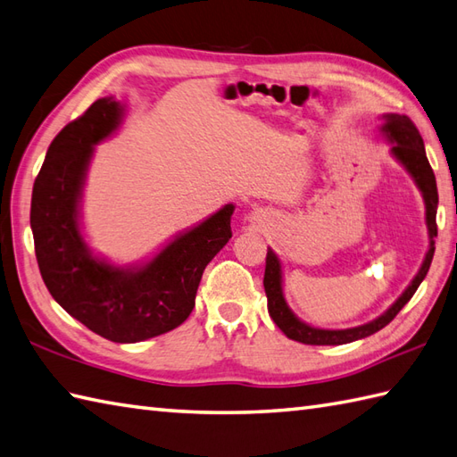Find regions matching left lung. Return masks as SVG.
Returning a JSON list of instances; mask_svg holds the SVG:
<instances>
[{
  "instance_id": "left-lung-1",
  "label": "left lung",
  "mask_w": 457,
  "mask_h": 457,
  "mask_svg": "<svg viewBox=\"0 0 457 457\" xmlns=\"http://www.w3.org/2000/svg\"><path fill=\"white\" fill-rule=\"evenodd\" d=\"M385 125H383V133L389 137L393 143V156L397 158L401 164L409 170V174L417 181V186L420 187L424 203H427V222H428V232L430 238L438 237V225H436V209H438V187H436V178L434 171L430 168V162L427 158V150H424L422 137L419 133L417 125L407 115H385ZM434 256V242L430 240V250L427 258H424V263L420 271L417 273V278L412 279L407 291L397 299V303L381 314L379 319H375L368 324H361V327L356 328H348V330H322V328H312L309 324L301 322L295 314L289 311L286 305V299H283L281 293V266L278 256L273 254L271 250H268L266 256V273H263V289H266L268 295V311L273 322L278 324L279 330L286 334L287 338L301 342V344H312V346H337V344H348L353 340L371 337L373 332L381 330L383 327L397 317L399 311L407 305L411 297L414 295V291L419 289L422 279L427 278L428 268L432 263Z\"/></svg>"
}]
</instances>
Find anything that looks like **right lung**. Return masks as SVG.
I'll use <instances>...</instances> for the list:
<instances>
[{"label":"right lung","mask_w":457,"mask_h":457,"mask_svg":"<svg viewBox=\"0 0 457 457\" xmlns=\"http://www.w3.org/2000/svg\"><path fill=\"white\" fill-rule=\"evenodd\" d=\"M120 111L117 101L97 99L54 137L33 186L30 228L40 276L58 305L99 337L130 344L189 317L203 270L232 237L235 207H222L140 270L91 256L79 235L78 197L94 145L117 129Z\"/></svg>","instance_id":"add662e5"}]
</instances>
